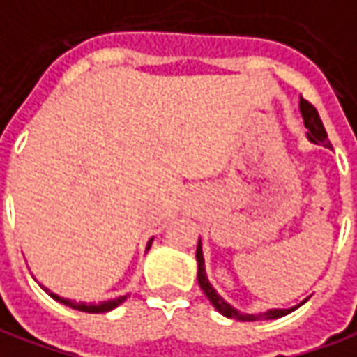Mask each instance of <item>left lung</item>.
Here are the masks:
<instances>
[{
  "label": "left lung",
  "instance_id": "8db88e82",
  "mask_svg": "<svg viewBox=\"0 0 357 357\" xmlns=\"http://www.w3.org/2000/svg\"><path fill=\"white\" fill-rule=\"evenodd\" d=\"M300 112H301V118H303V123L307 127V139L311 143L315 144H323V146H328L331 149V143H328V137H326L325 126H323V121L319 118V112L315 109L313 104H309L307 100H303L300 98ZM197 280H199V286H201V290L204 291V296L208 298V301L213 303L214 309L216 311H220L224 317H230L236 319V321H265V319H278L284 317V315H288L291 313L294 309H298L301 303H305V300L301 301L300 305H294L290 309H271V311H265V313H257V315H249V313H241L236 307H231L228 301H224L218 296V291L214 290L213 284L208 282V278H206V271H204V257H203V248H201V239H199V243H197Z\"/></svg>",
  "mask_w": 357,
  "mask_h": 357
}]
</instances>
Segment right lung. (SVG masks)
I'll return each instance as SVG.
<instances>
[{"label": "right lung", "instance_id": "right-lung-1", "mask_svg": "<svg viewBox=\"0 0 357 357\" xmlns=\"http://www.w3.org/2000/svg\"><path fill=\"white\" fill-rule=\"evenodd\" d=\"M151 243H153V239L146 243V249H151ZM42 288H44V286H42ZM44 291H48L54 300H57L59 303H63V305H67V307L79 309V311H84V313H106V311L116 309L118 305H121V303L127 300V296H119V298H114V300H108V301H102V303H84V301H73V300H66V298H59L57 294H52L48 288H44Z\"/></svg>", "mask_w": 357, "mask_h": 357}]
</instances>
